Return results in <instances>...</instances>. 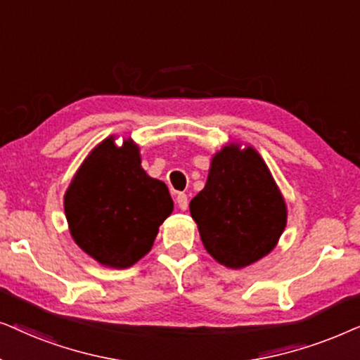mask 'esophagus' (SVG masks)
<instances>
[{
    "mask_svg": "<svg viewBox=\"0 0 360 360\" xmlns=\"http://www.w3.org/2000/svg\"><path fill=\"white\" fill-rule=\"evenodd\" d=\"M176 202H177V205H179V209H181V210H186V209H188V207H189V199H188V194H184V193H179V194H177Z\"/></svg>",
    "mask_w": 360,
    "mask_h": 360,
    "instance_id": "34e87169",
    "label": "esophagus"
}]
</instances>
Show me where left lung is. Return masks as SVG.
I'll use <instances>...</instances> for the list:
<instances>
[{"mask_svg": "<svg viewBox=\"0 0 360 360\" xmlns=\"http://www.w3.org/2000/svg\"><path fill=\"white\" fill-rule=\"evenodd\" d=\"M191 215L210 255L243 268L273 250L286 225L285 200L260 155L225 146L214 156Z\"/></svg>", "mask_w": 360, "mask_h": 360, "instance_id": "obj_1", "label": "left lung"}]
</instances>
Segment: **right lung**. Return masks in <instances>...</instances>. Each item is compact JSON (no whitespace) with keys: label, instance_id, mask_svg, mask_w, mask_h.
<instances>
[{"label":"right lung","instance_id":"add662e5","mask_svg":"<svg viewBox=\"0 0 360 360\" xmlns=\"http://www.w3.org/2000/svg\"><path fill=\"white\" fill-rule=\"evenodd\" d=\"M64 207L80 248L103 265L127 268L151 250L172 199L162 181L143 171L131 141L117 148L108 138L75 174Z\"/></svg>","mask_w":360,"mask_h":360}]
</instances>
